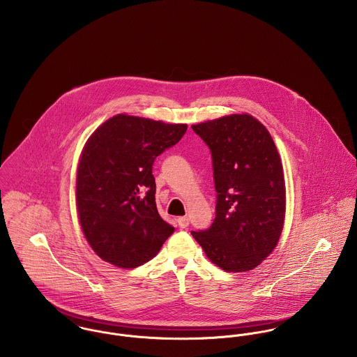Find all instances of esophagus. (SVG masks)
<instances>
[{"label": "esophagus", "mask_w": 357, "mask_h": 357, "mask_svg": "<svg viewBox=\"0 0 357 357\" xmlns=\"http://www.w3.org/2000/svg\"><path fill=\"white\" fill-rule=\"evenodd\" d=\"M177 222H178V227L180 228H187L190 225V218L188 217H178L177 218Z\"/></svg>", "instance_id": "esophagus-1"}]
</instances>
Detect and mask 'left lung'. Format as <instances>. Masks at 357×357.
<instances>
[{
	"label": "left lung",
	"mask_w": 357,
	"mask_h": 357,
	"mask_svg": "<svg viewBox=\"0 0 357 357\" xmlns=\"http://www.w3.org/2000/svg\"><path fill=\"white\" fill-rule=\"evenodd\" d=\"M192 129L211 153L217 204L210 228L191 234L221 269L250 271L272 253L283 229L286 188L276 146L249 114Z\"/></svg>",
	"instance_id": "obj_1"
}]
</instances>
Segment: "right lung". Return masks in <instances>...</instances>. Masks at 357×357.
Listing matches in <instances>:
<instances>
[{"mask_svg": "<svg viewBox=\"0 0 357 357\" xmlns=\"http://www.w3.org/2000/svg\"><path fill=\"white\" fill-rule=\"evenodd\" d=\"M187 125L115 115L86 142L77 172L81 228L102 259L136 268L174 232L158 213L153 160L176 146Z\"/></svg>", "mask_w": 357, "mask_h": 357, "instance_id": "obj_1", "label": "right lung"}]
</instances>
